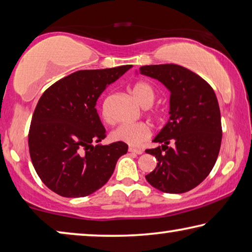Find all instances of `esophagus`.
Wrapping results in <instances>:
<instances>
[{"mask_svg": "<svg viewBox=\"0 0 252 252\" xmlns=\"http://www.w3.org/2000/svg\"><path fill=\"white\" fill-rule=\"evenodd\" d=\"M129 153H132V154H135V155H141V154L143 153V150H141V149H135V148L130 147V148H129Z\"/></svg>", "mask_w": 252, "mask_h": 252, "instance_id": "esophagus-1", "label": "esophagus"}]
</instances>
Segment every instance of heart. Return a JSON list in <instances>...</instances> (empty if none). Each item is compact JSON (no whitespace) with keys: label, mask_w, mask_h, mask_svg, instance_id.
Segmentation results:
<instances>
[{"label":"heart","mask_w":252,"mask_h":252,"mask_svg":"<svg viewBox=\"0 0 252 252\" xmlns=\"http://www.w3.org/2000/svg\"><path fill=\"white\" fill-rule=\"evenodd\" d=\"M132 94L134 98L142 106L148 107L153 105L156 99V91L149 83L138 82L132 87ZM102 117L105 121L110 122V117L105 109L102 110ZM151 129L147 123H123L112 131L111 138L115 142H122L131 147H138L142 142L150 138Z\"/></svg>","instance_id":"obj_1"}]
</instances>
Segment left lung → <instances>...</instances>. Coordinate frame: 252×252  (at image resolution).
<instances>
[{"label":"left lung","instance_id":"left-lung-1","mask_svg":"<svg viewBox=\"0 0 252 252\" xmlns=\"http://www.w3.org/2000/svg\"><path fill=\"white\" fill-rule=\"evenodd\" d=\"M139 73L158 79L170 92L169 120L146 150L157 167L146 179L163 193L193 189L209 176L222 140L221 113L212 87L202 77L175 63L142 66Z\"/></svg>","mask_w":252,"mask_h":252}]
</instances>
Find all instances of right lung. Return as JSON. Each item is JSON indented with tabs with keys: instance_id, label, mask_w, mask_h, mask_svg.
I'll return each instance as SVG.
<instances>
[{
	"instance_id": "right-lung-1",
	"label": "right lung",
	"mask_w": 252,
	"mask_h": 252,
	"mask_svg": "<svg viewBox=\"0 0 252 252\" xmlns=\"http://www.w3.org/2000/svg\"><path fill=\"white\" fill-rule=\"evenodd\" d=\"M131 67L75 71L38 101L29 130L31 161L42 183L61 196L84 197L101 189L126 154V143H98L106 134L95 105L106 86Z\"/></svg>"
}]
</instances>
